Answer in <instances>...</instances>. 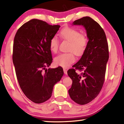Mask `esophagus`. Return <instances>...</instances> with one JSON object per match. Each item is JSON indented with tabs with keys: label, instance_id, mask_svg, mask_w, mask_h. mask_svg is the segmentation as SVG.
I'll list each match as a JSON object with an SVG mask.
<instances>
[{
	"label": "esophagus",
	"instance_id": "obj_1",
	"mask_svg": "<svg viewBox=\"0 0 124 124\" xmlns=\"http://www.w3.org/2000/svg\"><path fill=\"white\" fill-rule=\"evenodd\" d=\"M63 72H64V73L65 74H67V70H66V68H63Z\"/></svg>",
	"mask_w": 124,
	"mask_h": 124
}]
</instances>
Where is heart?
Returning <instances> with one entry per match:
<instances>
[{"instance_id":"heart-1","label":"heart","mask_w":124,"mask_h":124,"mask_svg":"<svg viewBox=\"0 0 124 124\" xmlns=\"http://www.w3.org/2000/svg\"><path fill=\"white\" fill-rule=\"evenodd\" d=\"M62 39L70 42L69 51H73L77 56L83 54L85 51L87 45V39L85 35H81L80 33L74 28L66 27L62 29L60 33ZM50 46L53 52L57 51L58 39L56 36L52 38L50 41ZM73 52L61 54L54 58V63L57 66L67 68L75 62V57Z\"/></svg>"}]
</instances>
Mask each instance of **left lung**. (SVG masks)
<instances>
[{"label": "left lung", "mask_w": 124, "mask_h": 124, "mask_svg": "<svg viewBox=\"0 0 124 124\" xmlns=\"http://www.w3.org/2000/svg\"><path fill=\"white\" fill-rule=\"evenodd\" d=\"M73 25L84 27L89 40L81 58L73 66L83 72L78 74L73 68L67 72L73 81L69 95L75 103L84 105L95 99L102 89L109 58L108 45L103 29L90 17L75 20Z\"/></svg>", "instance_id": "obj_1"}]
</instances>
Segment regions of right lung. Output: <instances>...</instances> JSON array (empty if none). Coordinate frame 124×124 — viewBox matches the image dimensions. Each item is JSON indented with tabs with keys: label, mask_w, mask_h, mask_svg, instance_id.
Returning <instances> with one entry per match:
<instances>
[{
	"label": "right lung",
	"mask_w": 124,
	"mask_h": 124,
	"mask_svg": "<svg viewBox=\"0 0 124 124\" xmlns=\"http://www.w3.org/2000/svg\"><path fill=\"white\" fill-rule=\"evenodd\" d=\"M60 27L32 19L18 29L14 38L12 60L17 79L24 95L35 103L51 97L54 85L63 75L61 67L46 69L52 62L50 40Z\"/></svg>",
	"instance_id": "obj_1"
}]
</instances>
